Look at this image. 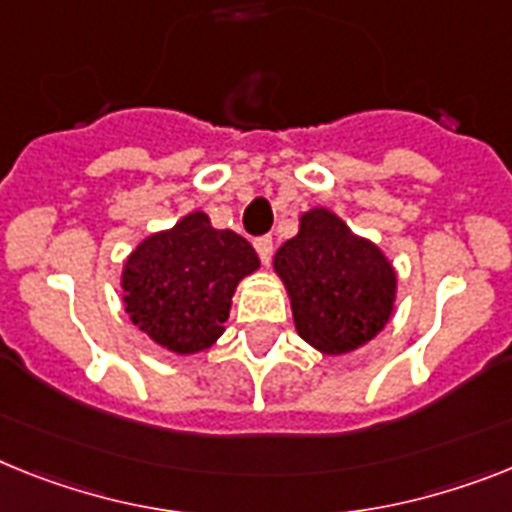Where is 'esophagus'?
<instances>
[{"mask_svg": "<svg viewBox=\"0 0 512 512\" xmlns=\"http://www.w3.org/2000/svg\"><path fill=\"white\" fill-rule=\"evenodd\" d=\"M255 249L263 263H270V257H273V236H257Z\"/></svg>", "mask_w": 512, "mask_h": 512, "instance_id": "obj_1", "label": "esophagus"}]
</instances>
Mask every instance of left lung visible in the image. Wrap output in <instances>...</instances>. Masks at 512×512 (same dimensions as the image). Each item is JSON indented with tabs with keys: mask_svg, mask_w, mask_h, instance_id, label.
Here are the masks:
<instances>
[{
	"mask_svg": "<svg viewBox=\"0 0 512 512\" xmlns=\"http://www.w3.org/2000/svg\"><path fill=\"white\" fill-rule=\"evenodd\" d=\"M299 336L322 354H346L380 333L393 312L395 273L375 244L351 234L330 210L302 216L276 252Z\"/></svg>",
	"mask_w": 512,
	"mask_h": 512,
	"instance_id": "8db88e82",
	"label": "left lung"
}]
</instances>
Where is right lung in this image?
Here are the masks:
<instances>
[{"label": "right lung", "instance_id": "add662e5", "mask_svg": "<svg viewBox=\"0 0 512 512\" xmlns=\"http://www.w3.org/2000/svg\"><path fill=\"white\" fill-rule=\"evenodd\" d=\"M257 265L244 236L190 213L132 252L122 276L124 307L163 349L195 354L221 336L236 283Z\"/></svg>", "mask_w": 512, "mask_h": 512}]
</instances>
